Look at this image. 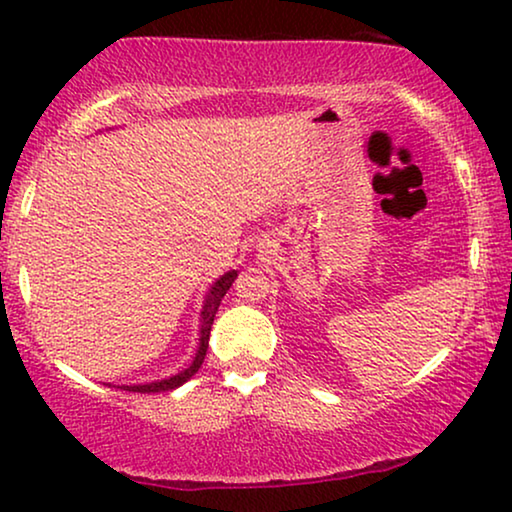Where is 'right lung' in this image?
<instances>
[{"mask_svg": "<svg viewBox=\"0 0 512 512\" xmlns=\"http://www.w3.org/2000/svg\"><path fill=\"white\" fill-rule=\"evenodd\" d=\"M237 277L235 270H230L223 275L219 282L212 286V291H209V296L205 300V310H202V328H200V347H198V354H195V359L191 366L186 370H181L179 375L170 377V380H163V382H151V384H142V387H128V391H139V394H158V391H172L184 384L186 380H191V377L198 373V368L202 366V361H205V354H207V347H209V331H212V324H214V317L216 312H219V305H221V298L226 296V291L233 286Z\"/></svg>", "mask_w": 512, "mask_h": 512, "instance_id": "right-lung-1", "label": "right lung"}]
</instances>
